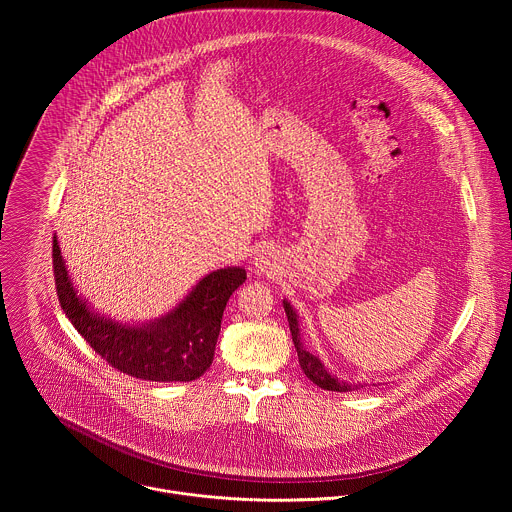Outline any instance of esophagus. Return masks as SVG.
Instances as JSON below:
<instances>
[{
    "label": "esophagus",
    "mask_w": 512,
    "mask_h": 512,
    "mask_svg": "<svg viewBox=\"0 0 512 512\" xmlns=\"http://www.w3.org/2000/svg\"><path fill=\"white\" fill-rule=\"evenodd\" d=\"M255 267H257L259 271H267V269L271 267V259H269V255H267V253L257 255V259H255Z\"/></svg>",
    "instance_id": "esophagus-1"
}]
</instances>
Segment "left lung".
<instances>
[{"instance_id":"1","label":"left lung","mask_w":512,"mask_h":512,"mask_svg":"<svg viewBox=\"0 0 512 512\" xmlns=\"http://www.w3.org/2000/svg\"><path fill=\"white\" fill-rule=\"evenodd\" d=\"M283 308H285V314H287V322H289V330H291V338H294V344H296V350H298V358H300V367L304 371V375L316 383L318 387L326 389V391H340V393H346V391H354V389H362V385H348V383H340L336 377H332L326 369L324 364L314 356L310 354L302 342H300V328H298V316L296 312L291 310V306L287 302H283Z\"/></svg>"}]
</instances>
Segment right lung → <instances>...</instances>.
I'll use <instances>...</instances> for the list:
<instances>
[{
    "instance_id": "add662e5",
    "label": "right lung",
    "mask_w": 512,
    "mask_h": 512,
    "mask_svg": "<svg viewBox=\"0 0 512 512\" xmlns=\"http://www.w3.org/2000/svg\"><path fill=\"white\" fill-rule=\"evenodd\" d=\"M52 267L60 308L91 348L113 369L156 383H188L204 375L214 358L227 302L247 279V271L241 267L212 271L168 316L131 328L93 314L77 296L56 237Z\"/></svg>"
}]
</instances>
